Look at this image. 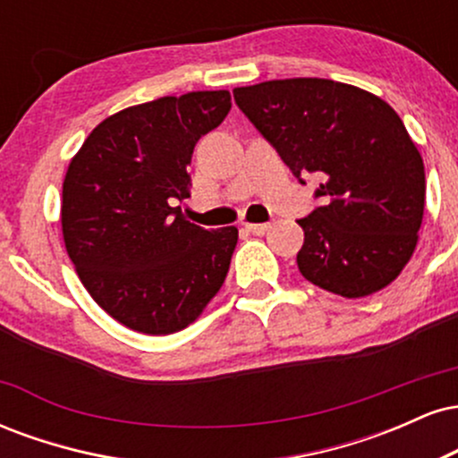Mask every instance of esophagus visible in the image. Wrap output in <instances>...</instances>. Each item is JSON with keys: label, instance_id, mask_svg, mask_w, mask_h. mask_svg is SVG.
Wrapping results in <instances>:
<instances>
[{"label": "esophagus", "instance_id": "obj_1", "mask_svg": "<svg viewBox=\"0 0 458 458\" xmlns=\"http://www.w3.org/2000/svg\"><path fill=\"white\" fill-rule=\"evenodd\" d=\"M269 228V224H245V230L251 234H265Z\"/></svg>", "mask_w": 458, "mask_h": 458}]
</instances>
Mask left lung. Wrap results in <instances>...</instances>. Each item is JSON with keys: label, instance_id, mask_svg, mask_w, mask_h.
I'll use <instances>...</instances> for the list:
<instances>
[{"label": "left lung", "instance_id": "obj_1", "mask_svg": "<svg viewBox=\"0 0 458 458\" xmlns=\"http://www.w3.org/2000/svg\"><path fill=\"white\" fill-rule=\"evenodd\" d=\"M233 94L293 174L323 178V204L299 219L301 276L346 299L396 280L418 245L427 198L422 155L401 115L331 79H273Z\"/></svg>", "mask_w": 458, "mask_h": 458}]
</instances>
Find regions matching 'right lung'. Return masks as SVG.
<instances>
[{
  "instance_id": "1",
  "label": "right lung",
  "mask_w": 458,
  "mask_h": 458,
  "mask_svg": "<svg viewBox=\"0 0 458 458\" xmlns=\"http://www.w3.org/2000/svg\"><path fill=\"white\" fill-rule=\"evenodd\" d=\"M230 107L228 90L133 105L94 127L68 163L66 251L90 297L124 327L185 329L228 276L239 230L199 228L172 202L189 198L193 148Z\"/></svg>"
}]
</instances>
